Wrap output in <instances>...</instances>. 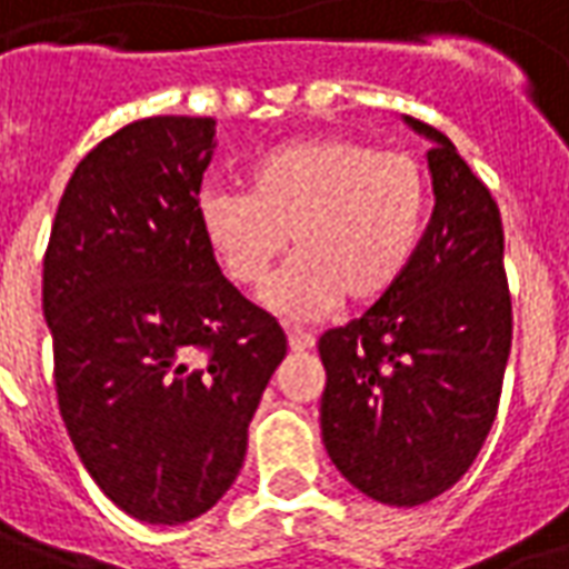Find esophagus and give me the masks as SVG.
Segmentation results:
<instances>
[{
  "mask_svg": "<svg viewBox=\"0 0 569 569\" xmlns=\"http://www.w3.org/2000/svg\"><path fill=\"white\" fill-rule=\"evenodd\" d=\"M286 338H289V350H292V353H305V350H310V347L317 345V338L310 332H305V329H289Z\"/></svg>",
  "mask_w": 569,
  "mask_h": 569,
  "instance_id": "1",
  "label": "esophagus"
}]
</instances>
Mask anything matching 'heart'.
Segmentation results:
<instances>
[{"instance_id":"1","label":"heart","mask_w":569,"mask_h":569,"mask_svg":"<svg viewBox=\"0 0 569 569\" xmlns=\"http://www.w3.org/2000/svg\"><path fill=\"white\" fill-rule=\"evenodd\" d=\"M429 212V176L406 151L357 137H301L249 167V194L203 191L200 234L224 277L259 289L286 237L296 259L268 286L264 305L313 320L345 296L366 308L402 283Z\"/></svg>"}]
</instances>
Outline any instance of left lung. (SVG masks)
Returning <instances> with one entry per match:
<instances>
[{
	"label": "left lung",
	"instance_id": "8db88e82",
	"mask_svg": "<svg viewBox=\"0 0 569 569\" xmlns=\"http://www.w3.org/2000/svg\"><path fill=\"white\" fill-rule=\"evenodd\" d=\"M432 219L393 292L320 338V427L338 472L387 506H420L457 485L488 439L512 347L497 200L441 130Z\"/></svg>",
	"mask_w": 569,
	"mask_h": 569
}]
</instances>
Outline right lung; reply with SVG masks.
Here are the masks:
<instances>
[{
  "label": "right lung",
  "instance_id": "1",
  "mask_svg": "<svg viewBox=\"0 0 569 569\" xmlns=\"http://www.w3.org/2000/svg\"><path fill=\"white\" fill-rule=\"evenodd\" d=\"M216 121L154 116L93 146L57 207L42 310L60 418L109 500L186 525L234 485L286 335L219 271L198 194Z\"/></svg>",
  "mask_w": 569,
  "mask_h": 569
}]
</instances>
